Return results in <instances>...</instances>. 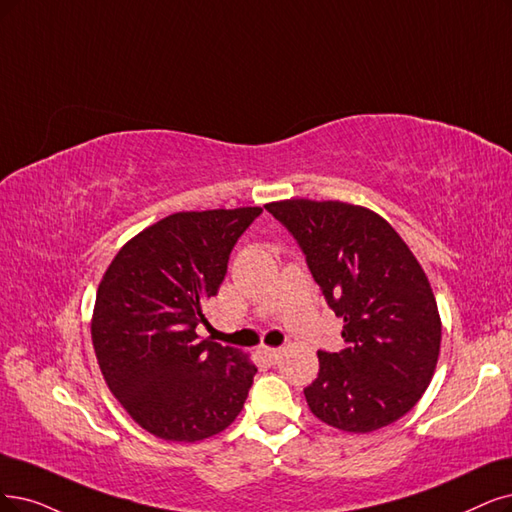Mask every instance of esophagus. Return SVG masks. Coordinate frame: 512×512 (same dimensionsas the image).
Wrapping results in <instances>:
<instances>
[{
	"mask_svg": "<svg viewBox=\"0 0 512 512\" xmlns=\"http://www.w3.org/2000/svg\"><path fill=\"white\" fill-rule=\"evenodd\" d=\"M259 354L266 358L268 363H272V365L280 358V350L278 348H270V346H259Z\"/></svg>",
	"mask_w": 512,
	"mask_h": 512,
	"instance_id": "esophagus-1",
	"label": "esophagus"
}]
</instances>
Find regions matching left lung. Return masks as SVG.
I'll return each mask as SVG.
<instances>
[{"mask_svg":"<svg viewBox=\"0 0 512 512\" xmlns=\"http://www.w3.org/2000/svg\"><path fill=\"white\" fill-rule=\"evenodd\" d=\"M304 251L329 308L344 320V350H318L304 388L320 422L373 432L411 411L441 350L430 282L394 227L365 206L291 198L266 204Z\"/></svg>","mask_w":512,"mask_h":512,"instance_id":"obj_1","label":"left lung"}]
</instances>
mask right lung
<instances>
[{"label":"right lung","mask_w":512,"mask_h":512,"mask_svg":"<svg viewBox=\"0 0 512 512\" xmlns=\"http://www.w3.org/2000/svg\"><path fill=\"white\" fill-rule=\"evenodd\" d=\"M259 215V206L168 215L128 240L101 280L90 327L101 373L130 418L164 441L213 437L249 396V356L196 327Z\"/></svg>","instance_id":"obj_1"}]
</instances>
